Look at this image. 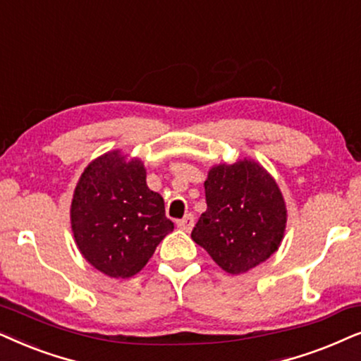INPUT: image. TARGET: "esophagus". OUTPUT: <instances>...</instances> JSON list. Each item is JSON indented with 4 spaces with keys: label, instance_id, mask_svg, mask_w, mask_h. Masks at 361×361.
<instances>
[{
    "label": "esophagus",
    "instance_id": "obj_1",
    "mask_svg": "<svg viewBox=\"0 0 361 361\" xmlns=\"http://www.w3.org/2000/svg\"><path fill=\"white\" fill-rule=\"evenodd\" d=\"M193 226H195V216L193 214H186L185 218H181L180 221H178V228L186 231V233L193 229Z\"/></svg>",
    "mask_w": 361,
    "mask_h": 361
}]
</instances>
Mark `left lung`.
Returning a JSON list of instances; mask_svg holds the SVG:
<instances>
[{"label":"left lung","mask_w":361,"mask_h":361,"mask_svg":"<svg viewBox=\"0 0 361 361\" xmlns=\"http://www.w3.org/2000/svg\"><path fill=\"white\" fill-rule=\"evenodd\" d=\"M208 208L191 231L193 241L229 274H243L277 251L287 209L276 180L254 160L214 165L204 181Z\"/></svg>","instance_id":"1"}]
</instances>
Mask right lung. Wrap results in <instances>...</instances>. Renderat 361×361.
<instances>
[{
    "label": "right lung",
    "instance_id": "right-lung-1",
    "mask_svg": "<svg viewBox=\"0 0 361 361\" xmlns=\"http://www.w3.org/2000/svg\"><path fill=\"white\" fill-rule=\"evenodd\" d=\"M71 226L80 254L114 279L140 272L173 231L163 198L147 186L142 160H127L120 150L95 158L80 175Z\"/></svg>",
    "mask_w": 361,
    "mask_h": 361
}]
</instances>
